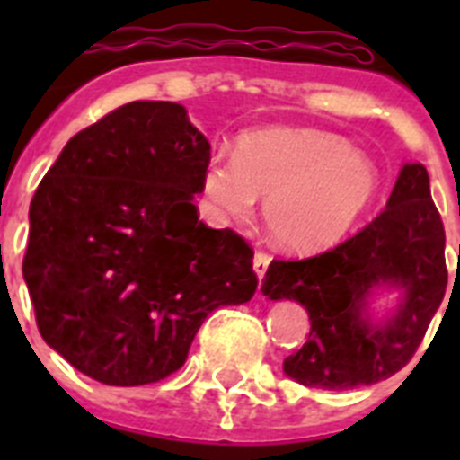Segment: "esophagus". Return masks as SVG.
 Returning a JSON list of instances; mask_svg holds the SVG:
<instances>
[{"mask_svg": "<svg viewBox=\"0 0 460 460\" xmlns=\"http://www.w3.org/2000/svg\"><path fill=\"white\" fill-rule=\"evenodd\" d=\"M270 262H271L270 253H265V251H258V253H255L253 271L258 274V279H262V276L267 274V267H270Z\"/></svg>", "mask_w": 460, "mask_h": 460, "instance_id": "34e87169", "label": "esophagus"}]
</instances>
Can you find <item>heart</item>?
Returning <instances> with one entry per match:
<instances>
[{"mask_svg": "<svg viewBox=\"0 0 460 460\" xmlns=\"http://www.w3.org/2000/svg\"><path fill=\"white\" fill-rule=\"evenodd\" d=\"M377 189L371 156L315 128L242 133L233 156L214 154L200 177L202 200L218 223H246L265 195L267 230L292 253L341 242L371 209Z\"/></svg>", "mask_w": 460, "mask_h": 460, "instance_id": "b5f03b06", "label": "heart"}]
</instances>
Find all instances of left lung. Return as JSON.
<instances>
[{"instance_id":"8db88e82","label":"left lung","mask_w":460,"mask_h":460,"mask_svg":"<svg viewBox=\"0 0 460 460\" xmlns=\"http://www.w3.org/2000/svg\"><path fill=\"white\" fill-rule=\"evenodd\" d=\"M380 289H396L399 302L376 319L370 304ZM260 290L306 308L308 341L283 361L304 387L341 392L401 371L447 290L445 227L424 165L401 168L387 209L355 237L315 258L274 260Z\"/></svg>"}]
</instances>
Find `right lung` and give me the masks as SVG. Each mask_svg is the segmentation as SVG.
Returning <instances> with one entry per match:
<instances>
[{"mask_svg":"<svg viewBox=\"0 0 460 460\" xmlns=\"http://www.w3.org/2000/svg\"><path fill=\"white\" fill-rule=\"evenodd\" d=\"M209 140L170 101H133L66 142L30 205L22 276L36 324L112 387L184 367L200 324L258 288L253 251L198 218Z\"/></svg>","mask_w":460,"mask_h":460,"instance_id":"1","label":"right lung"}]
</instances>
